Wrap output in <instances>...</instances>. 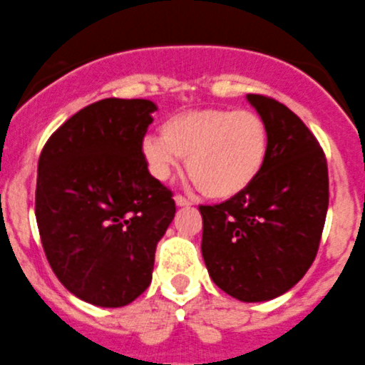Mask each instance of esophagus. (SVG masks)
Returning <instances> with one entry per match:
<instances>
[{
  "label": "esophagus",
  "instance_id": "34e87169",
  "mask_svg": "<svg viewBox=\"0 0 365 365\" xmlns=\"http://www.w3.org/2000/svg\"><path fill=\"white\" fill-rule=\"evenodd\" d=\"M175 202H176V205H180V207L190 205V200L185 198V196H183V195H176L175 196Z\"/></svg>",
  "mask_w": 365,
  "mask_h": 365
}]
</instances>
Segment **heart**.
Returning <instances> with one entry per match:
<instances>
[{
    "instance_id": "heart-1",
    "label": "heart",
    "mask_w": 365,
    "mask_h": 365,
    "mask_svg": "<svg viewBox=\"0 0 365 365\" xmlns=\"http://www.w3.org/2000/svg\"><path fill=\"white\" fill-rule=\"evenodd\" d=\"M142 153L158 180L169 178L180 156H185L196 189L209 198L227 200L260 176L269 154V127L249 109L183 110L167 118L160 134L143 138Z\"/></svg>"
}]
</instances>
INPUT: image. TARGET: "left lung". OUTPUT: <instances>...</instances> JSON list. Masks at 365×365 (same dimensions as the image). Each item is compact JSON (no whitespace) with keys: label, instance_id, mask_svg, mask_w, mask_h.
Segmentation results:
<instances>
[{"label":"left lung","instance_id":"obj_1","mask_svg":"<svg viewBox=\"0 0 365 365\" xmlns=\"http://www.w3.org/2000/svg\"><path fill=\"white\" fill-rule=\"evenodd\" d=\"M247 100L267 121V162L244 192L198 207L202 255L222 291L264 302L300 282L317 258L329 176L320 143L293 110L264 94Z\"/></svg>","mask_w":365,"mask_h":365}]
</instances>
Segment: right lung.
Here are the masks:
<instances>
[{
	"label": "right lung",
	"mask_w": 365,
	"mask_h": 365,
	"mask_svg": "<svg viewBox=\"0 0 365 365\" xmlns=\"http://www.w3.org/2000/svg\"><path fill=\"white\" fill-rule=\"evenodd\" d=\"M149 100L96 101L52 133L39 154L36 222L48 265L81 300L121 307L153 278L156 244L176 212L142 143Z\"/></svg>",
	"instance_id": "1"
}]
</instances>
